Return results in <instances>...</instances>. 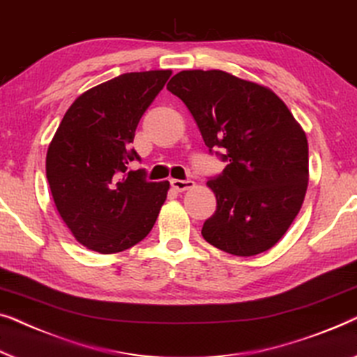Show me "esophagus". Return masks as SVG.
I'll return each mask as SVG.
<instances>
[{
    "label": "esophagus",
    "instance_id": "1",
    "mask_svg": "<svg viewBox=\"0 0 357 357\" xmlns=\"http://www.w3.org/2000/svg\"><path fill=\"white\" fill-rule=\"evenodd\" d=\"M194 181L190 179H172V188L178 192H183V190H189L194 188Z\"/></svg>",
    "mask_w": 357,
    "mask_h": 357
}]
</instances>
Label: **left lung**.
Here are the masks:
<instances>
[{"label": "left lung", "mask_w": 357, "mask_h": 357, "mask_svg": "<svg viewBox=\"0 0 357 357\" xmlns=\"http://www.w3.org/2000/svg\"><path fill=\"white\" fill-rule=\"evenodd\" d=\"M167 89L183 100L210 152L228 162L207 185L217 210L204 239L250 257L273 248L303 207L309 183L304 129L273 90L220 69L181 71Z\"/></svg>", "instance_id": "1"}]
</instances>
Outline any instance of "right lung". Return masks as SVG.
Returning <instances> with one entry per match:
<instances>
[{"instance_id":"obj_1","label":"right lung","mask_w":357,"mask_h":357,"mask_svg":"<svg viewBox=\"0 0 357 357\" xmlns=\"http://www.w3.org/2000/svg\"><path fill=\"white\" fill-rule=\"evenodd\" d=\"M172 71L126 73L89 89L64 114L47 152V179L74 238L100 254L123 252L153 228L168 181L149 183L130 149L135 129Z\"/></svg>"}]
</instances>
